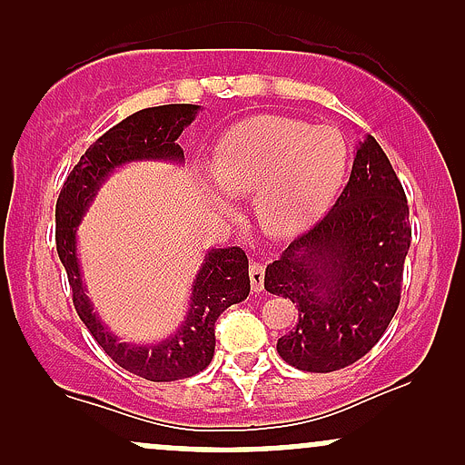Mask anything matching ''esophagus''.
<instances>
[{"label": "esophagus", "instance_id": "34e87169", "mask_svg": "<svg viewBox=\"0 0 465 465\" xmlns=\"http://www.w3.org/2000/svg\"><path fill=\"white\" fill-rule=\"evenodd\" d=\"M249 277H251V288H253L255 292L262 291L264 288V264L262 262H251L249 266Z\"/></svg>", "mask_w": 465, "mask_h": 465}]
</instances>
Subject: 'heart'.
I'll return each instance as SVG.
<instances>
[{"instance_id": "1", "label": "heart", "mask_w": 465, "mask_h": 465, "mask_svg": "<svg viewBox=\"0 0 465 465\" xmlns=\"http://www.w3.org/2000/svg\"><path fill=\"white\" fill-rule=\"evenodd\" d=\"M348 143L334 129L258 115L223 133L210 159L225 194L251 196L255 223L271 236H291L312 223L343 183ZM229 210L225 196H216Z\"/></svg>"}]
</instances>
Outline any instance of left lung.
I'll return each mask as SVG.
<instances>
[{
	"label": "left lung",
	"mask_w": 465,
	"mask_h": 465,
	"mask_svg": "<svg viewBox=\"0 0 465 465\" xmlns=\"http://www.w3.org/2000/svg\"><path fill=\"white\" fill-rule=\"evenodd\" d=\"M409 247L407 194L367 135L332 210L266 266V291L297 308L295 328L277 341L282 359L314 373L362 359L398 311Z\"/></svg>",
	"instance_id": "1"
}]
</instances>
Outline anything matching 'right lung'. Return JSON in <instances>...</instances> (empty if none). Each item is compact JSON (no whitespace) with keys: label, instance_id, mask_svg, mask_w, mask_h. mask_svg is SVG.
<instances>
[{"label":"right lung","instance_id":"add662e5","mask_svg":"<svg viewBox=\"0 0 465 465\" xmlns=\"http://www.w3.org/2000/svg\"><path fill=\"white\" fill-rule=\"evenodd\" d=\"M199 106L163 104L142 109L98 137L67 174L56 201V251L67 271L74 308L80 322L117 365L153 382L190 378L205 370L214 356V323L232 303L247 300L249 260L240 247L212 249L192 284L185 322L173 336L154 345L122 343L100 322L84 291L76 255V227L104 179L122 163L140 159L183 162L179 135L192 124Z\"/></svg>","mask_w":465,"mask_h":465}]
</instances>
